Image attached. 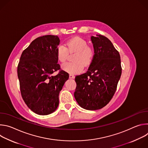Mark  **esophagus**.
Returning <instances> with one entry per match:
<instances>
[{
    "mask_svg": "<svg viewBox=\"0 0 148 148\" xmlns=\"http://www.w3.org/2000/svg\"><path fill=\"white\" fill-rule=\"evenodd\" d=\"M69 77H70V78H75V76H74V75L70 74V75H69Z\"/></svg>",
    "mask_w": 148,
    "mask_h": 148,
    "instance_id": "obj_1",
    "label": "esophagus"
}]
</instances>
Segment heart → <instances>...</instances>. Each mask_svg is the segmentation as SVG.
Listing matches in <instances>:
<instances>
[{"label": "heart", "instance_id": "1", "mask_svg": "<svg viewBox=\"0 0 148 148\" xmlns=\"http://www.w3.org/2000/svg\"><path fill=\"white\" fill-rule=\"evenodd\" d=\"M73 60L75 62H67L62 64L61 69L64 71L71 74H78L82 71L84 65H89L93 58L92 49L88 46V42L80 37H75L69 40L66 43L60 45L56 50L57 57L61 62H64L68 58L70 53H75Z\"/></svg>", "mask_w": 148, "mask_h": 148}]
</instances>
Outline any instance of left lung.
Here are the masks:
<instances>
[{"label":"left lung","instance_id":"8db88e82","mask_svg":"<svg viewBox=\"0 0 148 148\" xmlns=\"http://www.w3.org/2000/svg\"><path fill=\"white\" fill-rule=\"evenodd\" d=\"M94 55L88 71L77 75L74 97L79 106L87 110H99L112 98L121 78L119 52L106 37L91 36Z\"/></svg>","mask_w":148,"mask_h":148}]
</instances>
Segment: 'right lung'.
<instances>
[{
    "instance_id": "right-lung-1",
    "label": "right lung",
    "mask_w": 148,
    "mask_h": 148,
    "mask_svg": "<svg viewBox=\"0 0 148 148\" xmlns=\"http://www.w3.org/2000/svg\"><path fill=\"white\" fill-rule=\"evenodd\" d=\"M60 41L54 35L36 38L23 51L17 66L22 97L29 108L38 115H49L56 110L60 92L69 78L57 63ZM57 70L59 74L52 76Z\"/></svg>"
}]
</instances>
